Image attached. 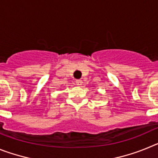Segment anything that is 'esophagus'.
<instances>
[{
  "label": "esophagus",
  "instance_id": "obj_1",
  "mask_svg": "<svg viewBox=\"0 0 158 158\" xmlns=\"http://www.w3.org/2000/svg\"><path fill=\"white\" fill-rule=\"evenodd\" d=\"M82 83H83V81H82V80H81V79H78V80H76L77 85H81Z\"/></svg>",
  "mask_w": 158,
  "mask_h": 158
}]
</instances>
